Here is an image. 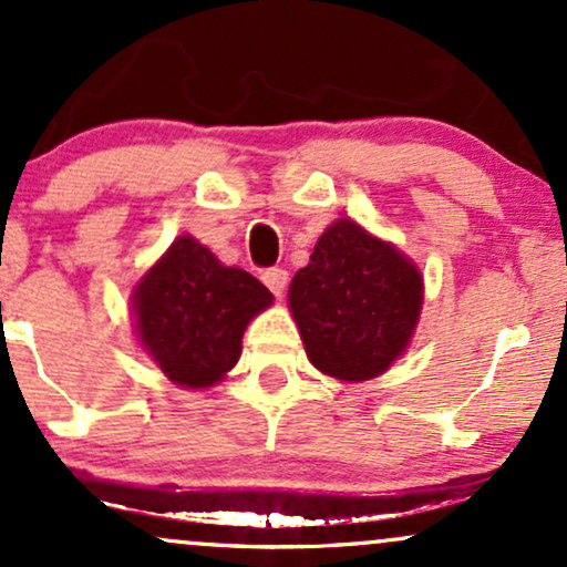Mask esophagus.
Masks as SVG:
<instances>
[{"mask_svg":"<svg viewBox=\"0 0 567 567\" xmlns=\"http://www.w3.org/2000/svg\"><path fill=\"white\" fill-rule=\"evenodd\" d=\"M261 279H264L266 288L275 292V296H282L285 288H288L290 277H288V271H285V269H266Z\"/></svg>","mask_w":567,"mask_h":567,"instance_id":"1","label":"esophagus"}]
</instances>
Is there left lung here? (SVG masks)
I'll return each mask as SVG.
<instances>
[{
    "label": "left lung",
    "instance_id": "8db88e82",
    "mask_svg": "<svg viewBox=\"0 0 567 567\" xmlns=\"http://www.w3.org/2000/svg\"><path fill=\"white\" fill-rule=\"evenodd\" d=\"M288 301L311 365L338 381H370L408 349L424 277L392 243L338 218L296 271Z\"/></svg>",
    "mask_w": 567,
    "mask_h": 567
}]
</instances>
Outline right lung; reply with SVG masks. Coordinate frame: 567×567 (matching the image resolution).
Returning <instances> with one entry per match:
<instances>
[{
  "label": "right lung",
  "mask_w": 567,
  "mask_h": 567,
  "mask_svg": "<svg viewBox=\"0 0 567 567\" xmlns=\"http://www.w3.org/2000/svg\"><path fill=\"white\" fill-rule=\"evenodd\" d=\"M271 301L256 277L184 234L135 285V333L173 383L207 389L237 365L247 322Z\"/></svg>",
  "instance_id": "right-lung-1"
}]
</instances>
